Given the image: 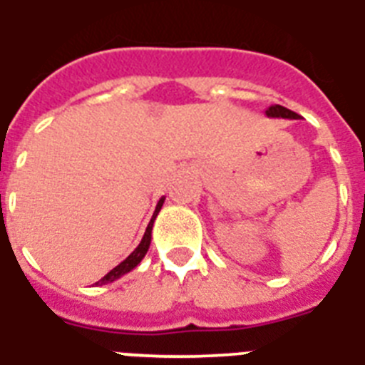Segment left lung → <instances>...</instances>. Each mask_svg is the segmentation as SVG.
I'll return each instance as SVG.
<instances>
[{
  "label": "left lung",
  "instance_id": "8db88e82",
  "mask_svg": "<svg viewBox=\"0 0 365 365\" xmlns=\"http://www.w3.org/2000/svg\"><path fill=\"white\" fill-rule=\"evenodd\" d=\"M266 115H268V118H283V120H298V118H300L296 112L289 110V108H285V106L281 105L268 106V108H266Z\"/></svg>",
  "mask_w": 365,
  "mask_h": 365
}]
</instances>
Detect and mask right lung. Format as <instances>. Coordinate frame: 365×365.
<instances>
[{
  "label": "right lung",
  "mask_w": 365,
  "mask_h": 365,
  "mask_svg": "<svg viewBox=\"0 0 365 365\" xmlns=\"http://www.w3.org/2000/svg\"><path fill=\"white\" fill-rule=\"evenodd\" d=\"M163 202H165V197L159 198V202H157V206H155V212H153L152 221H150V225H148L146 232H144V236H142V240H140V244H138V247H136V250L133 251V253L129 255V257H127L125 260H123V262H120V264L115 266V268H112L110 272H108V274H106L105 277H103V279L97 281L96 285H106V283H112V281L120 279L121 275L129 274V272H131V269H135L136 266L140 264V260L144 259V257H146L148 250H150V244H152V229H153V221H155L157 213L161 212Z\"/></svg>",
  "instance_id": "add662e5"
}]
</instances>
